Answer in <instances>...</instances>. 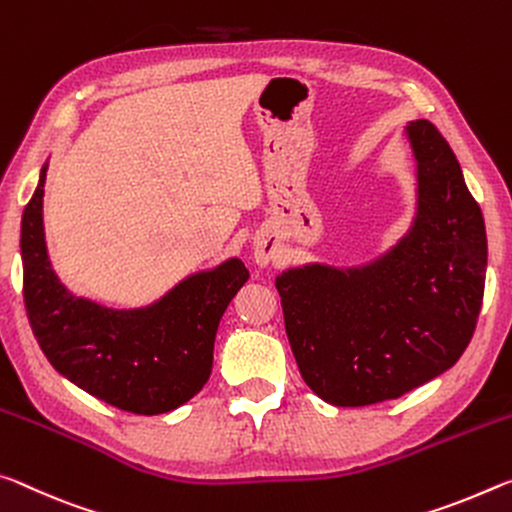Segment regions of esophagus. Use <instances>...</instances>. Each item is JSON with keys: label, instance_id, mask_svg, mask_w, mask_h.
Instances as JSON below:
<instances>
[{"label": "esophagus", "instance_id": "34e87169", "mask_svg": "<svg viewBox=\"0 0 512 512\" xmlns=\"http://www.w3.org/2000/svg\"><path fill=\"white\" fill-rule=\"evenodd\" d=\"M254 258H256L258 265H267V263H270V249H265V245H256Z\"/></svg>", "mask_w": 512, "mask_h": 512}]
</instances>
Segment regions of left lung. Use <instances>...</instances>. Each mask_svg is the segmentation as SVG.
Wrapping results in <instances>:
<instances>
[{"label":"left lung","mask_w":512,"mask_h":512,"mask_svg":"<svg viewBox=\"0 0 512 512\" xmlns=\"http://www.w3.org/2000/svg\"><path fill=\"white\" fill-rule=\"evenodd\" d=\"M406 136L417 163V213L406 236L367 265L311 263L276 276L299 372L333 406L397 399L447 372L481 313V208L429 120L410 122Z\"/></svg>","instance_id":"8db88e82"}]
</instances>
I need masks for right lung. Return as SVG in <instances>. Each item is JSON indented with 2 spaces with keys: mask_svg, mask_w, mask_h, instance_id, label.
<instances>
[{
  "mask_svg": "<svg viewBox=\"0 0 512 512\" xmlns=\"http://www.w3.org/2000/svg\"><path fill=\"white\" fill-rule=\"evenodd\" d=\"M45 179L47 165L20 233L24 306L43 354L67 381L127 413L161 415L186 404L211 376L217 326L249 279L245 263L229 258L129 311L72 295L47 256Z\"/></svg>",
  "mask_w": 512,
  "mask_h": 512,
  "instance_id": "obj_1",
  "label": "right lung"
}]
</instances>
